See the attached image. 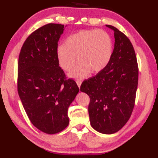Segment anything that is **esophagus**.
I'll return each mask as SVG.
<instances>
[{"label": "esophagus", "instance_id": "obj_1", "mask_svg": "<svg viewBox=\"0 0 158 158\" xmlns=\"http://www.w3.org/2000/svg\"><path fill=\"white\" fill-rule=\"evenodd\" d=\"M76 82H77V85H78L79 88H80V87H81V83H82V81H80V80H77Z\"/></svg>", "mask_w": 158, "mask_h": 158}]
</instances>
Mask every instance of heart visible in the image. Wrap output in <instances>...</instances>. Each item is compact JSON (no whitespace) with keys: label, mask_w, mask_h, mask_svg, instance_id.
I'll use <instances>...</instances> for the list:
<instances>
[{"label":"heart","mask_w":158,"mask_h":158,"mask_svg":"<svg viewBox=\"0 0 158 158\" xmlns=\"http://www.w3.org/2000/svg\"><path fill=\"white\" fill-rule=\"evenodd\" d=\"M113 41L110 35L103 30H81L67 37L64 45L56 49L58 64L63 70L70 72L76 63L78 65L69 74L74 79H84L92 71L101 72L110 60Z\"/></svg>","instance_id":"heart-1"}]
</instances>
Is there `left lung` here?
<instances>
[{
	"mask_svg": "<svg viewBox=\"0 0 158 158\" xmlns=\"http://www.w3.org/2000/svg\"><path fill=\"white\" fill-rule=\"evenodd\" d=\"M115 44L106 68L82 83L80 90L89 96L90 124L98 132L110 135L122 129L135 106L139 68L129 39L110 25Z\"/></svg>",
	"mask_w": 158,
	"mask_h": 158,
	"instance_id": "left-lung-1",
	"label": "left lung"
}]
</instances>
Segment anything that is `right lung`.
<instances>
[{"label": "right lung", "instance_id": "obj_1", "mask_svg": "<svg viewBox=\"0 0 158 158\" xmlns=\"http://www.w3.org/2000/svg\"><path fill=\"white\" fill-rule=\"evenodd\" d=\"M66 26L48 23L39 28L26 39L19 56L20 100L33 125L49 135L68 126V109L79 91L74 80L66 79L57 60L58 42Z\"/></svg>", "mask_w": 158, "mask_h": 158}]
</instances>
